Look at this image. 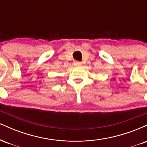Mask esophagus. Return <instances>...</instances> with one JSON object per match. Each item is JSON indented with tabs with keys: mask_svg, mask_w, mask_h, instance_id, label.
<instances>
[{
	"mask_svg": "<svg viewBox=\"0 0 147 147\" xmlns=\"http://www.w3.org/2000/svg\"><path fill=\"white\" fill-rule=\"evenodd\" d=\"M74 65L77 67H79L82 65V63L80 61H75L74 62Z\"/></svg>",
	"mask_w": 147,
	"mask_h": 147,
	"instance_id": "esophagus-1",
	"label": "esophagus"
}]
</instances>
